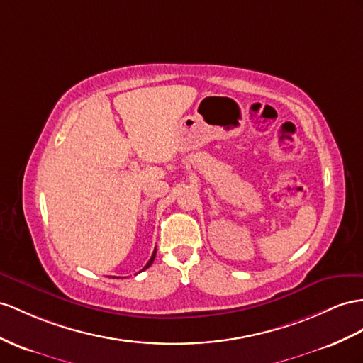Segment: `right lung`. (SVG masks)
Instances as JSON below:
<instances>
[{
    "mask_svg": "<svg viewBox=\"0 0 363 363\" xmlns=\"http://www.w3.org/2000/svg\"><path fill=\"white\" fill-rule=\"evenodd\" d=\"M155 256H156V248H155V252H153V255H152V257H150V261H148V262H147V265L143 268V272H144V270H147V268L153 264V261H155Z\"/></svg>",
    "mask_w": 363,
    "mask_h": 363,
    "instance_id": "1",
    "label": "right lung"
}]
</instances>
